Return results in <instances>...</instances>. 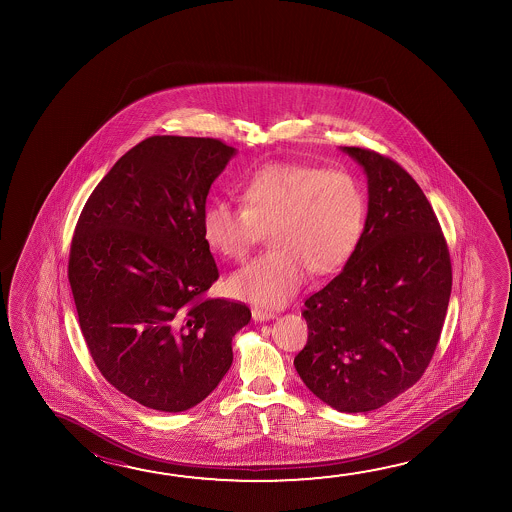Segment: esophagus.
<instances>
[{
  "mask_svg": "<svg viewBox=\"0 0 512 512\" xmlns=\"http://www.w3.org/2000/svg\"><path fill=\"white\" fill-rule=\"evenodd\" d=\"M252 316L255 321H268V319L275 318V312L255 307V309H252Z\"/></svg>",
  "mask_w": 512,
  "mask_h": 512,
  "instance_id": "esophagus-1",
  "label": "esophagus"
}]
</instances>
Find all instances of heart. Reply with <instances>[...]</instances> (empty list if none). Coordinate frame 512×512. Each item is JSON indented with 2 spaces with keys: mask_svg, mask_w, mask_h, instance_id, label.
I'll return each mask as SVG.
<instances>
[{
  "mask_svg": "<svg viewBox=\"0 0 512 512\" xmlns=\"http://www.w3.org/2000/svg\"><path fill=\"white\" fill-rule=\"evenodd\" d=\"M241 207L210 202L202 216L205 243L223 259L243 260L269 230L271 252L228 278L235 298L284 305L309 269L323 277L341 268L361 239L366 198L343 169L275 162L241 187Z\"/></svg>",
  "mask_w": 512,
  "mask_h": 512,
  "instance_id": "obj_1",
  "label": "heart"
}]
</instances>
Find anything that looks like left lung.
Segmentation results:
<instances>
[{
	"mask_svg": "<svg viewBox=\"0 0 512 512\" xmlns=\"http://www.w3.org/2000/svg\"><path fill=\"white\" fill-rule=\"evenodd\" d=\"M344 151L368 175V218L343 271L305 300L309 339L294 368L330 407L368 412L414 386L432 361L452 262L416 180L378 151Z\"/></svg>",
	"mask_w": 512,
	"mask_h": 512,
	"instance_id": "8db88e82",
	"label": "left lung"
}]
</instances>
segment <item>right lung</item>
<instances>
[{"mask_svg":"<svg viewBox=\"0 0 512 512\" xmlns=\"http://www.w3.org/2000/svg\"><path fill=\"white\" fill-rule=\"evenodd\" d=\"M234 153L214 137H148L103 176L76 223L68 278L87 350L110 386L148 409L207 398L252 318L243 302L207 296L219 269L203 210Z\"/></svg>","mask_w":512,"mask_h":512,"instance_id":"obj_1","label":"right lung"}]
</instances>
